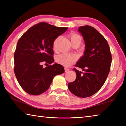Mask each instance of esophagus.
Masks as SVG:
<instances>
[{"instance_id": "1", "label": "esophagus", "mask_w": 126, "mask_h": 126, "mask_svg": "<svg viewBox=\"0 0 126 126\" xmlns=\"http://www.w3.org/2000/svg\"><path fill=\"white\" fill-rule=\"evenodd\" d=\"M64 69H65V72H68V71H69V70H70L69 69H68V68H66V67H65V68H64Z\"/></svg>"}]
</instances>
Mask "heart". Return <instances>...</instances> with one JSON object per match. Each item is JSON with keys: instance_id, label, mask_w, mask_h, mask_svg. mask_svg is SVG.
Instances as JSON below:
<instances>
[{"instance_id": "obj_1", "label": "heart", "mask_w": 126, "mask_h": 126, "mask_svg": "<svg viewBox=\"0 0 126 126\" xmlns=\"http://www.w3.org/2000/svg\"><path fill=\"white\" fill-rule=\"evenodd\" d=\"M70 39L72 44L75 42H81L82 38L77 33H71L70 34ZM59 38H57L54 40L53 43V48L55 49L57 48V44ZM77 59V57L75 54H68V53H62V54L57 55L56 57V61L57 62L65 66H69L72 63L75 62Z\"/></svg>"}]
</instances>
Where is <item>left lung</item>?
Instances as JSON below:
<instances>
[{"instance_id":"1","label":"left lung","mask_w":126,"mask_h":126,"mask_svg":"<svg viewBox=\"0 0 126 126\" xmlns=\"http://www.w3.org/2000/svg\"><path fill=\"white\" fill-rule=\"evenodd\" d=\"M83 37L84 54L77 62V77L68 84L69 90L76 96L86 98L97 93L103 86L110 71L112 55L107 42L94 28L85 25L79 27Z\"/></svg>"}]
</instances>
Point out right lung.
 I'll return each mask as SVG.
<instances>
[{
    "label": "right lung",
    "instance_id": "add662e5",
    "mask_svg": "<svg viewBox=\"0 0 126 126\" xmlns=\"http://www.w3.org/2000/svg\"><path fill=\"white\" fill-rule=\"evenodd\" d=\"M68 29L45 22L28 30L19 39L14 53V73L22 88L29 94L39 95L49 88L53 78L64 72L62 65L52 64L55 39Z\"/></svg>",
    "mask_w": 126,
    "mask_h": 126
}]
</instances>
